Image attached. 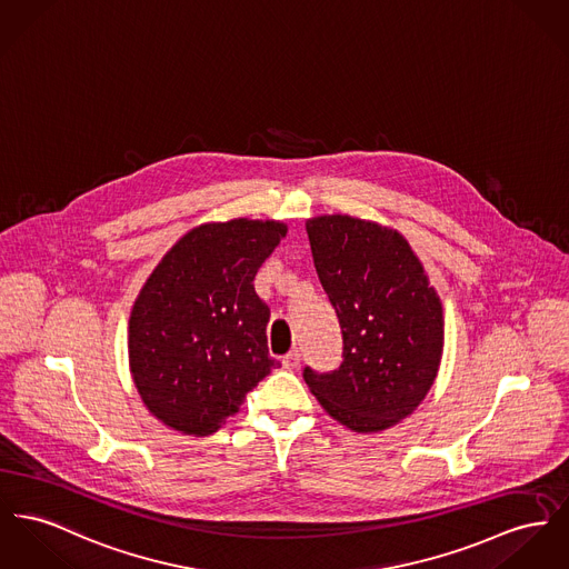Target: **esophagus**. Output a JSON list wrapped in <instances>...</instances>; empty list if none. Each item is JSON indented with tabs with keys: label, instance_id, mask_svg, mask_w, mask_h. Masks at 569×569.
<instances>
[{
	"label": "esophagus",
	"instance_id": "34e87169",
	"mask_svg": "<svg viewBox=\"0 0 569 569\" xmlns=\"http://www.w3.org/2000/svg\"><path fill=\"white\" fill-rule=\"evenodd\" d=\"M300 360H302V353L298 349H291L284 358H282V367L284 369H298L300 367Z\"/></svg>",
	"mask_w": 569,
	"mask_h": 569
}]
</instances>
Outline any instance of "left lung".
Returning <instances> with one entry per match:
<instances>
[{
	"instance_id": "8db88e82",
	"label": "left lung",
	"mask_w": 569,
	"mask_h": 569,
	"mask_svg": "<svg viewBox=\"0 0 569 569\" xmlns=\"http://www.w3.org/2000/svg\"><path fill=\"white\" fill-rule=\"evenodd\" d=\"M312 261L337 310L342 362L303 381L341 425L378 433L410 417L433 386L445 347L442 302L408 239L351 216L306 220Z\"/></svg>"
}]
</instances>
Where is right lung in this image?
Returning <instances> with one entry per match:
<instances>
[{"mask_svg":"<svg viewBox=\"0 0 569 569\" xmlns=\"http://www.w3.org/2000/svg\"><path fill=\"white\" fill-rule=\"evenodd\" d=\"M276 220L237 218L186 232L152 269L129 317V369L166 427L209 436L280 362L254 276L287 237Z\"/></svg>","mask_w":569,"mask_h":569,"instance_id":"obj_1","label":"right lung"}]
</instances>
